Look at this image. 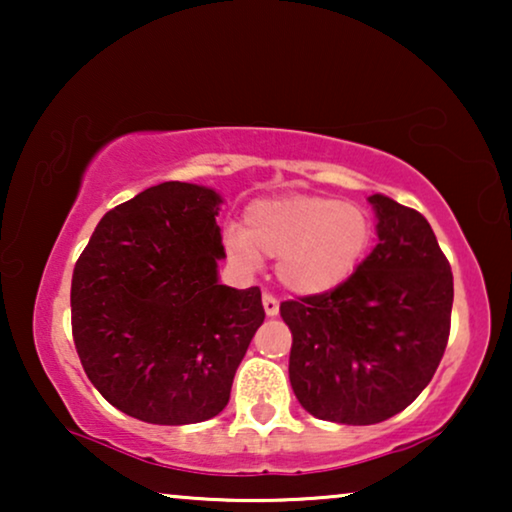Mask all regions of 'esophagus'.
<instances>
[{"label": "esophagus", "mask_w": 512, "mask_h": 512, "mask_svg": "<svg viewBox=\"0 0 512 512\" xmlns=\"http://www.w3.org/2000/svg\"><path fill=\"white\" fill-rule=\"evenodd\" d=\"M263 307L268 317H277L279 314V300L275 296H270V293H263Z\"/></svg>", "instance_id": "obj_1"}]
</instances>
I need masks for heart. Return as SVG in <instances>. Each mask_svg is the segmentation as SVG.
Listing matches in <instances>:
<instances>
[{"instance_id": "heart-1", "label": "heart", "mask_w": 512, "mask_h": 512, "mask_svg": "<svg viewBox=\"0 0 512 512\" xmlns=\"http://www.w3.org/2000/svg\"><path fill=\"white\" fill-rule=\"evenodd\" d=\"M370 237L373 221L354 202L284 195L251 202L244 228L226 233V249L244 268H256L261 256L279 258L277 275L286 289L321 296L354 275Z\"/></svg>"}]
</instances>
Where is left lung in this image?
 Returning <instances> with one entry per match:
<instances>
[{
    "mask_svg": "<svg viewBox=\"0 0 512 512\" xmlns=\"http://www.w3.org/2000/svg\"><path fill=\"white\" fill-rule=\"evenodd\" d=\"M377 244L338 289L279 305L289 380L317 419L366 426L398 415L431 382L447 338L452 270L429 221L370 195Z\"/></svg>",
    "mask_w": 512,
    "mask_h": 512,
    "instance_id": "8db88e82",
    "label": "left lung"
}]
</instances>
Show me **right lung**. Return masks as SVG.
Wrapping results in <instances>:
<instances>
[{"mask_svg":"<svg viewBox=\"0 0 512 512\" xmlns=\"http://www.w3.org/2000/svg\"><path fill=\"white\" fill-rule=\"evenodd\" d=\"M221 195L165 181L102 216L72 275V335L88 380L125 415L198 424L228 405L265 310L219 284Z\"/></svg>","mask_w":512,"mask_h":512,"instance_id":"obj_1","label":"right lung"}]
</instances>
